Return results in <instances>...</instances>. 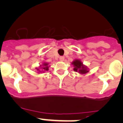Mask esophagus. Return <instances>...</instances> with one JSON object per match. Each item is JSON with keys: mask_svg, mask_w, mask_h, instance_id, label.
Returning <instances> with one entry per match:
<instances>
[{"mask_svg": "<svg viewBox=\"0 0 123 123\" xmlns=\"http://www.w3.org/2000/svg\"><path fill=\"white\" fill-rule=\"evenodd\" d=\"M59 59H60V61L63 62V60H64V56H60V57H59Z\"/></svg>", "mask_w": 123, "mask_h": 123, "instance_id": "34e87169", "label": "esophagus"}]
</instances>
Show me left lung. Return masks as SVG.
<instances>
[{
	"label": "left lung",
	"instance_id": "8db88e82",
	"mask_svg": "<svg viewBox=\"0 0 123 123\" xmlns=\"http://www.w3.org/2000/svg\"><path fill=\"white\" fill-rule=\"evenodd\" d=\"M72 64L74 66V70L75 72L80 73V74H86L88 72L87 67L83 65L82 63L80 60H75L72 63Z\"/></svg>",
	"mask_w": 123,
	"mask_h": 123
}]
</instances>
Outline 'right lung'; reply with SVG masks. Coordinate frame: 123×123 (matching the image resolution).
<instances>
[{
  "mask_svg": "<svg viewBox=\"0 0 123 123\" xmlns=\"http://www.w3.org/2000/svg\"><path fill=\"white\" fill-rule=\"evenodd\" d=\"M48 63H44L43 64V67H42V68H41V69H43V70H46V71H47V70H48V68H49V66H48ZM37 70H39V71H40V70H39L38 69H37Z\"/></svg>",
  "mask_w": 123,
  "mask_h": 123,
  "instance_id": "right-lung-1",
  "label": "right lung"
}]
</instances>
